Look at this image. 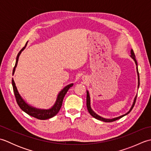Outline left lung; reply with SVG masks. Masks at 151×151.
I'll list each match as a JSON object with an SVG mask.
<instances>
[{
    "label": "left lung",
    "mask_w": 151,
    "mask_h": 151,
    "mask_svg": "<svg viewBox=\"0 0 151 151\" xmlns=\"http://www.w3.org/2000/svg\"><path fill=\"white\" fill-rule=\"evenodd\" d=\"M131 58L134 60V62H135L136 63V68H137V76H138V86H137V88H139V72H138V69H137V61L136 60V56H135V54H134V50L132 49H131V55H130ZM137 95L136 96L135 99H134V102H133V104L132 106V107H131V108L130 109V110L127 112V114H125L123 115H121V116L119 117H115V118H114V119H105V118H103L101 116H99V115H97V114H95V112L92 110V109L91 108V106H90V97H89V92L88 91H87V97H86V106H87V108H88V110L89 111V113L91 114V116L93 117L94 118L97 119L98 120H100V121H102L104 122H112V121H116L117 119H119L120 118L123 117V116H124V115H127L128 114H129L130 112L131 111V110H132V108H134V104H135L136 103V98H137Z\"/></svg>",
    "instance_id": "left-lung-1"
}]
</instances>
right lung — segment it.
<instances>
[{
	"label": "right lung",
	"instance_id": "1",
	"mask_svg": "<svg viewBox=\"0 0 151 151\" xmlns=\"http://www.w3.org/2000/svg\"><path fill=\"white\" fill-rule=\"evenodd\" d=\"M27 43H26V45H25V46L22 48V49L20 51H19V52L17 54V58H16L15 65L14 67V69H13V73H12L13 75L14 74L15 68H16V67H17L19 57V56H20V54H21L22 51L25 49V47H26V46H27ZM12 82L13 89H14V92L16 101H17V103L19 105V106L20 107L21 110L22 111H24L25 113H27V114L30 115V116H32L35 118H37V119H41V120L48 119H50L51 117L55 116V115L58 113V111H60L61 107H62L63 98H64V97H65L66 93L67 92V91L69 90V89L70 87H72L73 85V84H70L67 85L62 89V91L60 92V93L58 94V97H57L55 104H54V105L50 109H49V110H41V109H37L36 108L32 107L31 106L27 104L23 99H22L21 95H19V92L17 91V88H16V86H15L14 79H12Z\"/></svg>",
	"mask_w": 151,
	"mask_h": 151
}]
</instances>
